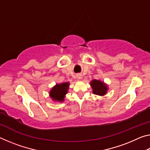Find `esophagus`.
Instances as JSON below:
<instances>
[{
    "mask_svg": "<svg viewBox=\"0 0 150 150\" xmlns=\"http://www.w3.org/2000/svg\"><path fill=\"white\" fill-rule=\"evenodd\" d=\"M77 77L79 79H82V75H81V73H78L77 75Z\"/></svg>",
    "mask_w": 150,
    "mask_h": 150,
    "instance_id": "1",
    "label": "esophagus"
}]
</instances>
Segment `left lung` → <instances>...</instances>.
Here are the masks:
<instances>
[{
	"instance_id": "1",
	"label": "left lung",
	"mask_w": 150,
	"mask_h": 150,
	"mask_svg": "<svg viewBox=\"0 0 150 150\" xmlns=\"http://www.w3.org/2000/svg\"><path fill=\"white\" fill-rule=\"evenodd\" d=\"M91 85L93 88V92L95 95H105L107 91V87L100 81L93 80L91 81Z\"/></svg>"
}]
</instances>
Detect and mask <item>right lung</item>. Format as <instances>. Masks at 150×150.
<instances>
[{
	"label": "right lung",
	"mask_w": 150,
	"mask_h": 150,
	"mask_svg": "<svg viewBox=\"0 0 150 150\" xmlns=\"http://www.w3.org/2000/svg\"><path fill=\"white\" fill-rule=\"evenodd\" d=\"M69 83H64L57 85L50 91V96L53 99L62 102L63 101L65 95L67 93Z\"/></svg>",
	"instance_id": "right-lung-1"
}]
</instances>
